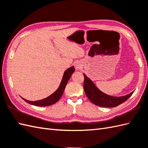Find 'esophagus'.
<instances>
[{
  "mask_svg": "<svg viewBox=\"0 0 148 148\" xmlns=\"http://www.w3.org/2000/svg\"><path fill=\"white\" fill-rule=\"evenodd\" d=\"M74 66H75V69H76L77 71H79V70H81V69H82V64H81V62H75Z\"/></svg>",
  "mask_w": 148,
  "mask_h": 148,
  "instance_id": "1",
  "label": "esophagus"
}]
</instances>
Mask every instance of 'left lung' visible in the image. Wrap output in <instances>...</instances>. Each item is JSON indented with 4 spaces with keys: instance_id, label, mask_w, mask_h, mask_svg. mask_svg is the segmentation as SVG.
Returning a JSON list of instances; mask_svg holds the SVG:
<instances>
[{
    "instance_id": "left-lung-1",
    "label": "left lung",
    "mask_w": 148,
    "mask_h": 148,
    "mask_svg": "<svg viewBox=\"0 0 148 148\" xmlns=\"http://www.w3.org/2000/svg\"><path fill=\"white\" fill-rule=\"evenodd\" d=\"M84 76V90L88 99L92 103L101 107H115L125 101L133 94L130 93L122 97H113L106 95L99 90L90 78L83 73Z\"/></svg>"
}]
</instances>
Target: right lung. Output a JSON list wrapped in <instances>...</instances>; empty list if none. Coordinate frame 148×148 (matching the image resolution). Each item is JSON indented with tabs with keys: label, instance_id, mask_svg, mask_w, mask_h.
<instances>
[{
	"label": "right lung",
	"instance_id": "add662e5",
	"mask_svg": "<svg viewBox=\"0 0 148 148\" xmlns=\"http://www.w3.org/2000/svg\"><path fill=\"white\" fill-rule=\"evenodd\" d=\"M74 71L75 68L73 66L69 67L65 71L59 86H58L57 90L53 93L50 95L49 97L37 101H29L21 97L26 102H27V103L38 106H46L56 103V102L59 100L60 98L62 97V96L65 88H66V86L67 84V82L69 80L72 74L74 73Z\"/></svg>",
	"mask_w": 148,
	"mask_h": 148
}]
</instances>
